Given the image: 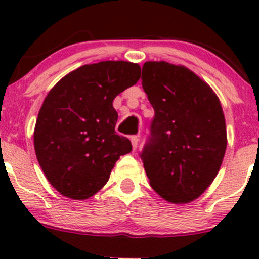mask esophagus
Returning <instances> with one entry per match:
<instances>
[{"label": "esophagus", "mask_w": 259, "mask_h": 259, "mask_svg": "<svg viewBox=\"0 0 259 259\" xmlns=\"http://www.w3.org/2000/svg\"><path fill=\"white\" fill-rule=\"evenodd\" d=\"M130 140H132L133 148L134 150H136V148H138V145H139V136H132Z\"/></svg>", "instance_id": "obj_1"}]
</instances>
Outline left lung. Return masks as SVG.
Masks as SVG:
<instances>
[{
	"instance_id": "8db88e82",
	"label": "left lung",
	"mask_w": 259,
	"mask_h": 259,
	"mask_svg": "<svg viewBox=\"0 0 259 259\" xmlns=\"http://www.w3.org/2000/svg\"><path fill=\"white\" fill-rule=\"evenodd\" d=\"M142 88L154 109L141 158L150 185L165 201L189 203L221 169L227 125L215 92L184 65L146 62Z\"/></svg>"
}]
</instances>
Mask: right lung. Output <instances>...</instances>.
Wrapping results in <instances>:
<instances>
[{"label": "right lung", "instance_id": "right-lung-1", "mask_svg": "<svg viewBox=\"0 0 259 259\" xmlns=\"http://www.w3.org/2000/svg\"><path fill=\"white\" fill-rule=\"evenodd\" d=\"M140 65L125 61L85 64L47 94L34 130L36 158L49 183L65 197L86 200L109 179L115 162L132 152L114 127L113 100L140 79Z\"/></svg>", "mask_w": 259, "mask_h": 259}]
</instances>
